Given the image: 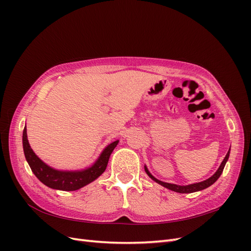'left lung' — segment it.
Listing matches in <instances>:
<instances>
[{
  "instance_id": "1",
  "label": "left lung",
  "mask_w": 251,
  "mask_h": 251,
  "mask_svg": "<svg viewBox=\"0 0 251 251\" xmlns=\"http://www.w3.org/2000/svg\"><path fill=\"white\" fill-rule=\"evenodd\" d=\"M229 154H230V149L228 150V151H227V154L225 156V158L223 159L222 163L220 164L219 169L217 170V172L212 175L211 177H209L208 179L204 180V181H201V182H197V183H193V184H188V185H178V184H174V183H168V182H163V181H160L158 180L157 178H155L153 175H151L148 168L147 165H144V171H146V173L148 174V176L151 179L154 180L155 182H157L158 184H160L162 186H164L165 188L168 189H171V191L173 192H176V193H180V194H191V193H195V192H199V191H202V189H205L209 187L210 185H212L215 183V182L219 179V177L221 176V174L224 170V166L227 162V160H228L229 158Z\"/></svg>"
}]
</instances>
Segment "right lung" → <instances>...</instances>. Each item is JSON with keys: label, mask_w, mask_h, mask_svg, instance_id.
<instances>
[{"label": "right lung", "mask_w": 251, "mask_h": 251, "mask_svg": "<svg viewBox=\"0 0 251 251\" xmlns=\"http://www.w3.org/2000/svg\"><path fill=\"white\" fill-rule=\"evenodd\" d=\"M119 140L113 141L103 149L96 161L83 170L79 171H59L53 169L35 155L27 138L26 126L23 131V149L26 160L35 177L46 186L58 191H77L96 180L107 168L110 156L116 148Z\"/></svg>", "instance_id": "add662e5"}]
</instances>
